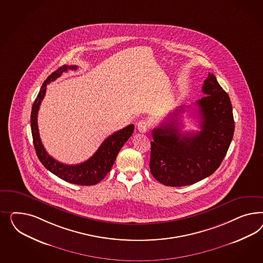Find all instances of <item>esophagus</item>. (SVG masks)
<instances>
[{"label":"esophagus","mask_w":263,"mask_h":263,"mask_svg":"<svg viewBox=\"0 0 263 263\" xmlns=\"http://www.w3.org/2000/svg\"><path fill=\"white\" fill-rule=\"evenodd\" d=\"M149 127V124L146 120H141L137 123V128L141 133H145L147 131V129Z\"/></svg>","instance_id":"34e87169"}]
</instances>
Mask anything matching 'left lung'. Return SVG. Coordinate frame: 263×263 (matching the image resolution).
<instances>
[{
    "instance_id": "1",
    "label": "left lung",
    "mask_w": 263,
    "mask_h": 263,
    "mask_svg": "<svg viewBox=\"0 0 263 263\" xmlns=\"http://www.w3.org/2000/svg\"><path fill=\"white\" fill-rule=\"evenodd\" d=\"M202 92L205 96L196 102L199 131L181 133L178 116L185 111L183 106L152 130L149 167L160 183H197L220 167L228 152L234 133L231 99L212 73H208Z\"/></svg>"
}]
</instances>
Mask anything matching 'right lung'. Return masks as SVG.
<instances>
[{
  "label": "right lung",
  "mask_w": 263,
  "mask_h": 263,
  "mask_svg": "<svg viewBox=\"0 0 263 263\" xmlns=\"http://www.w3.org/2000/svg\"><path fill=\"white\" fill-rule=\"evenodd\" d=\"M77 68V65H63L62 67H59L56 71L49 75L47 79L44 81L39 95L32 104L31 128L34 149L42 165L52 174L62 178L66 182L88 186L96 185L100 182L111 171L115 160L121 147L133 134L134 124H129L126 127L122 128L120 131H117L109 136L89 159L78 165H65L50 156L41 143L39 132L37 112L40 110V104L44 98L46 92V86L49 83L55 81L68 69L76 70Z\"/></svg>",
  "instance_id": "1"
}]
</instances>
